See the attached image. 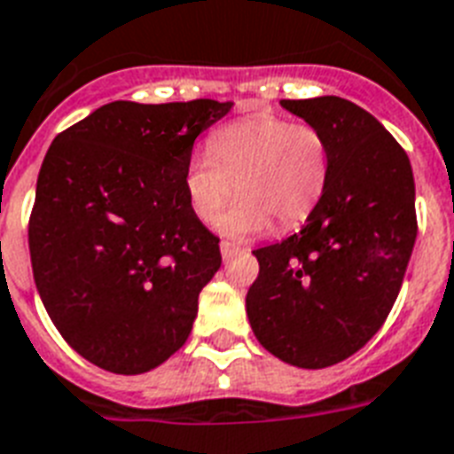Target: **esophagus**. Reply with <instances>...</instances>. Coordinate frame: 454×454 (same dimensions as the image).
<instances>
[{
    "instance_id": "34e87169",
    "label": "esophagus",
    "mask_w": 454,
    "mask_h": 454,
    "mask_svg": "<svg viewBox=\"0 0 454 454\" xmlns=\"http://www.w3.org/2000/svg\"><path fill=\"white\" fill-rule=\"evenodd\" d=\"M239 254V247L231 245V242H221V256H223V261H231L233 256H238Z\"/></svg>"
}]
</instances>
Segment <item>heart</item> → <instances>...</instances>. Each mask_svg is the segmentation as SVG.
I'll return each instance as SVG.
<instances>
[{"mask_svg":"<svg viewBox=\"0 0 454 454\" xmlns=\"http://www.w3.org/2000/svg\"><path fill=\"white\" fill-rule=\"evenodd\" d=\"M329 151L310 125L259 114L223 125L209 151L186 160L184 193L193 215L212 223L238 188L240 198L219 219V233L247 239L265 233L272 219L291 228L308 219L326 189Z\"/></svg>","mask_w":454,"mask_h":454,"instance_id":"heart-1","label":"heart"}]
</instances>
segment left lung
Listing matches in <instances>:
<instances>
[{
	"instance_id": "left-lung-1",
	"label": "left lung",
	"mask_w": 454,
	"mask_h": 454,
	"mask_svg": "<svg viewBox=\"0 0 454 454\" xmlns=\"http://www.w3.org/2000/svg\"><path fill=\"white\" fill-rule=\"evenodd\" d=\"M329 151L326 189L305 226L254 252L259 278L247 317L270 355L326 368L366 345L392 310L415 238V182L406 151L349 99H282Z\"/></svg>"
}]
</instances>
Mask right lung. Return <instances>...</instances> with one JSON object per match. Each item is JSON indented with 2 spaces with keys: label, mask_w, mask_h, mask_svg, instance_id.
Listing matches in <instances>:
<instances>
[{
  "label": "right lung",
  "mask_w": 454,
  "mask_h": 454,
  "mask_svg": "<svg viewBox=\"0 0 454 454\" xmlns=\"http://www.w3.org/2000/svg\"><path fill=\"white\" fill-rule=\"evenodd\" d=\"M233 102H109L60 132L29 216L35 285L55 329L95 366L146 373L182 348L219 238L184 193L195 137Z\"/></svg>",
  "instance_id": "obj_1"
}]
</instances>
